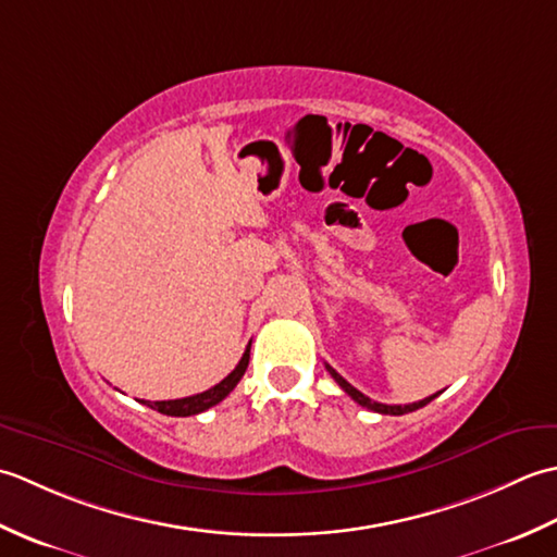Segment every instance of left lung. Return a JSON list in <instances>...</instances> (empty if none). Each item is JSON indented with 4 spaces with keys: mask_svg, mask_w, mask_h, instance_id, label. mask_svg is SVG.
Masks as SVG:
<instances>
[{
    "mask_svg": "<svg viewBox=\"0 0 557 557\" xmlns=\"http://www.w3.org/2000/svg\"><path fill=\"white\" fill-rule=\"evenodd\" d=\"M325 369L330 371V375L335 377V383L345 389V393L354 399V401H359L361 407H366V409H371V411H377V413H389V417H401V413H409V411H417V409H421V407H425L429 405V401L433 399V397H437V395H431V397H425V399H421V401H411V405H381V401H373L371 397H366L363 393H359L357 387L354 385H349L345 377H342L333 366H327L325 363Z\"/></svg>",
    "mask_w": 557,
    "mask_h": 557,
    "instance_id": "8db88e82",
    "label": "left lung"
}]
</instances>
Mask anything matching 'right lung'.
<instances>
[{"label":"right lung","instance_id":"obj_1","mask_svg":"<svg viewBox=\"0 0 557 557\" xmlns=\"http://www.w3.org/2000/svg\"><path fill=\"white\" fill-rule=\"evenodd\" d=\"M248 351H251V345L246 347L242 361L236 363V369L224 377V381H220L215 387L206 389V393H198V395H191V397H182V399H162V401H146V405L150 409H156L160 413H168V417H194V413H200L206 411L210 407L220 405V401L227 397L232 389L236 387V383L242 381V375L246 373L248 369Z\"/></svg>","mask_w":557,"mask_h":557}]
</instances>
